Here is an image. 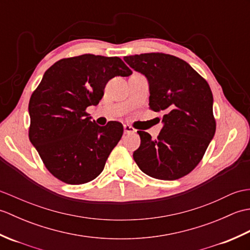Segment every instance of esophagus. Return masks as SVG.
Wrapping results in <instances>:
<instances>
[{"label":"esophagus","mask_w":250,"mask_h":250,"mask_svg":"<svg viewBox=\"0 0 250 250\" xmlns=\"http://www.w3.org/2000/svg\"><path fill=\"white\" fill-rule=\"evenodd\" d=\"M124 131H125V134H130V133H134L135 129L132 128V126L129 125H124Z\"/></svg>","instance_id":"obj_1"}]
</instances>
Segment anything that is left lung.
<instances>
[{"instance_id":"8db88e82","label":"left lung","mask_w":250,"mask_h":250,"mask_svg":"<svg viewBox=\"0 0 250 250\" xmlns=\"http://www.w3.org/2000/svg\"><path fill=\"white\" fill-rule=\"evenodd\" d=\"M124 60L149 83V108L163 114L156 140L137 131L141 146L133 159L148 176L175 180L189 174L203 158L216 131L213 93L205 79L179 58L150 52Z\"/></svg>"}]
</instances>
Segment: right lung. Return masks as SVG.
<instances>
[{
    "label": "right lung",
    "instance_id": "right-lung-1",
    "mask_svg": "<svg viewBox=\"0 0 250 250\" xmlns=\"http://www.w3.org/2000/svg\"><path fill=\"white\" fill-rule=\"evenodd\" d=\"M131 74L118 57L90 54L61 59L45 72L29 102V139L56 178L82 185L102 173L124 125L100 126L86 109L99 104L109 79Z\"/></svg>",
    "mask_w": 250,
    "mask_h": 250
}]
</instances>
